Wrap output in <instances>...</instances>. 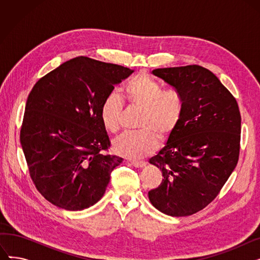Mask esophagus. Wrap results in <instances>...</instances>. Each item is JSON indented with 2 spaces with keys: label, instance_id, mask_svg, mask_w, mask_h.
<instances>
[{
  "label": "esophagus",
  "instance_id": "esophagus-1",
  "mask_svg": "<svg viewBox=\"0 0 260 260\" xmlns=\"http://www.w3.org/2000/svg\"><path fill=\"white\" fill-rule=\"evenodd\" d=\"M131 163H132V166H134L135 168H137V169H142L146 166V163L143 162V161H132Z\"/></svg>",
  "mask_w": 260,
  "mask_h": 260
}]
</instances>
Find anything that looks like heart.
Segmentation results:
<instances>
[{
    "instance_id": "heart-1",
    "label": "heart",
    "mask_w": 260,
    "mask_h": 260,
    "mask_svg": "<svg viewBox=\"0 0 260 260\" xmlns=\"http://www.w3.org/2000/svg\"><path fill=\"white\" fill-rule=\"evenodd\" d=\"M123 94L132 107L142 109L140 131L120 136L114 141L113 149L125 158H144L156 151L159 140L168 141L178 128L184 113V98L177 88L163 89L159 81L145 73L131 78ZM122 113L119 94H107L100 107V119L107 132L116 134L120 129Z\"/></svg>"
}]
</instances>
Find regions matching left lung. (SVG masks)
Wrapping results in <instances>:
<instances>
[{"label": "left lung", "instance_id": "1", "mask_svg": "<svg viewBox=\"0 0 260 260\" xmlns=\"http://www.w3.org/2000/svg\"><path fill=\"white\" fill-rule=\"evenodd\" d=\"M153 74L180 90L184 113L158 155L149 160L161 172L149 201L170 216H189L218 196L237 166L241 116L234 95L199 65L157 68Z\"/></svg>", "mask_w": 260, "mask_h": 260}]
</instances>
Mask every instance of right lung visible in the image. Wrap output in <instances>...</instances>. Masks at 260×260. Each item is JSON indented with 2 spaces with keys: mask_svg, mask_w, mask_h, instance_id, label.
Masks as SVG:
<instances>
[{
  "mask_svg": "<svg viewBox=\"0 0 260 260\" xmlns=\"http://www.w3.org/2000/svg\"><path fill=\"white\" fill-rule=\"evenodd\" d=\"M132 73L77 57L41 78L29 92L20 141L36 188L56 207L81 211L104 195L123 159L107 154L111 142L100 107Z\"/></svg>",
  "mask_w": 260,
  "mask_h": 260,
  "instance_id": "1",
  "label": "right lung"
}]
</instances>
